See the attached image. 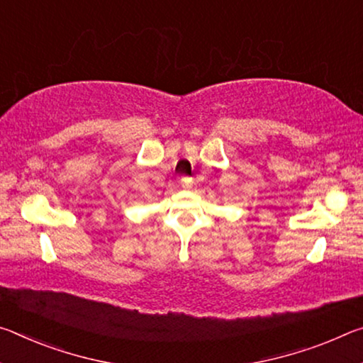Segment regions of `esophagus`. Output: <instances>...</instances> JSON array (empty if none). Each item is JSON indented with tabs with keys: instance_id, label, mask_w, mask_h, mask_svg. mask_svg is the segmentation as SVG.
I'll return each mask as SVG.
<instances>
[{
	"instance_id": "obj_1",
	"label": "esophagus",
	"mask_w": 363,
	"mask_h": 363,
	"mask_svg": "<svg viewBox=\"0 0 363 363\" xmlns=\"http://www.w3.org/2000/svg\"><path fill=\"white\" fill-rule=\"evenodd\" d=\"M182 186L189 189L193 186V178L191 177H182Z\"/></svg>"
}]
</instances>
